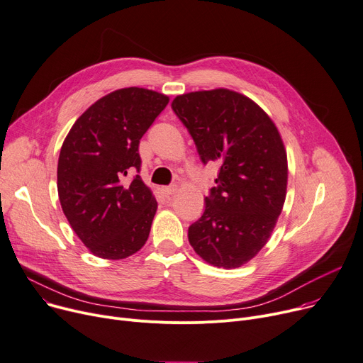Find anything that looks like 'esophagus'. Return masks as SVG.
Masks as SVG:
<instances>
[{"instance_id": "1", "label": "esophagus", "mask_w": 363, "mask_h": 363, "mask_svg": "<svg viewBox=\"0 0 363 363\" xmlns=\"http://www.w3.org/2000/svg\"><path fill=\"white\" fill-rule=\"evenodd\" d=\"M160 191L163 192V194H164L166 197H169V196L175 194V192H177V186H175V185H172V186H162Z\"/></svg>"}]
</instances>
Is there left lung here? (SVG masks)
I'll return each instance as SVG.
<instances>
[{
	"mask_svg": "<svg viewBox=\"0 0 363 363\" xmlns=\"http://www.w3.org/2000/svg\"><path fill=\"white\" fill-rule=\"evenodd\" d=\"M172 109L203 163L222 164L203 216L188 229L189 244L214 267H240L269 242L286 200L281 135L248 96L223 87L179 94Z\"/></svg>",
	"mask_w": 363,
	"mask_h": 363,
	"instance_id": "8db88e82",
	"label": "left lung"
}]
</instances>
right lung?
I'll return each instance as SVG.
<instances>
[{"instance_id": "obj_1", "label": "right lung", "mask_w": 363, "mask_h": 363, "mask_svg": "<svg viewBox=\"0 0 363 363\" xmlns=\"http://www.w3.org/2000/svg\"><path fill=\"white\" fill-rule=\"evenodd\" d=\"M169 96L125 87L89 106L67 134L58 159L57 186L62 211L89 251L104 259H124L143 248L157 201L135 175L138 144Z\"/></svg>"}]
</instances>
